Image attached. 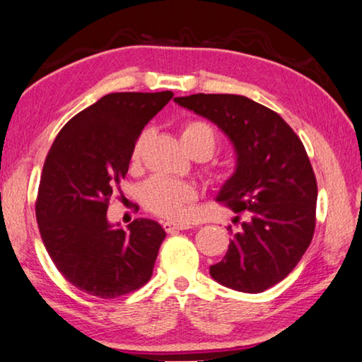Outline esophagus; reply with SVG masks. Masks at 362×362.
<instances>
[{
	"label": "esophagus",
	"instance_id": "esophagus-1",
	"mask_svg": "<svg viewBox=\"0 0 362 362\" xmlns=\"http://www.w3.org/2000/svg\"><path fill=\"white\" fill-rule=\"evenodd\" d=\"M163 229L167 230L168 234L171 233H176V230H182V229H187L189 226L185 223H175V221H163Z\"/></svg>",
	"mask_w": 362,
	"mask_h": 362
}]
</instances>
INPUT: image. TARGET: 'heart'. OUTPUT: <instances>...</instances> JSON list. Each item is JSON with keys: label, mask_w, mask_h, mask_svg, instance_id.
Returning <instances> with one entry per match:
<instances>
[{"label": "heart", "mask_w": 362, "mask_h": 362, "mask_svg": "<svg viewBox=\"0 0 362 362\" xmlns=\"http://www.w3.org/2000/svg\"><path fill=\"white\" fill-rule=\"evenodd\" d=\"M146 139L147 132L144 129L133 144V162H138L141 158ZM181 141L189 153L195 151H205L210 157L215 151L218 139L211 125L202 120H192L182 127ZM195 197H197V191H195L194 186L182 181L168 180V177H153L142 187V199H144L147 209L156 213V215L165 218H181L186 211V205L192 202Z\"/></svg>", "instance_id": "obj_1"}]
</instances>
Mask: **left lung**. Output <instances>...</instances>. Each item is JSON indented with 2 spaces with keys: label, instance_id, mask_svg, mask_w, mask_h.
<instances>
[{
  "label": "left lung",
  "instance_id": "1",
  "mask_svg": "<svg viewBox=\"0 0 362 362\" xmlns=\"http://www.w3.org/2000/svg\"><path fill=\"white\" fill-rule=\"evenodd\" d=\"M175 103L215 123L237 157L216 200L237 213L239 230L210 276L237 292H264L290 274L315 234L317 185L303 142L279 114L239 94Z\"/></svg>",
  "mask_w": 362,
  "mask_h": 362
}]
</instances>
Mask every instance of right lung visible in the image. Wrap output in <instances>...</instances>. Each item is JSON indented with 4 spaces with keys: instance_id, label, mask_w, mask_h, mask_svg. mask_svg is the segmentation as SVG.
I'll list each match as a JSON object with an SVG mask.
<instances>
[{
    "instance_id": "right-lung-1",
    "label": "right lung",
    "mask_w": 362,
    "mask_h": 362,
    "mask_svg": "<svg viewBox=\"0 0 362 362\" xmlns=\"http://www.w3.org/2000/svg\"><path fill=\"white\" fill-rule=\"evenodd\" d=\"M171 98V91L105 94L70 118L47 152L35 206L41 239L59 272L93 297H122L152 276L163 228L147 218L127 230L112 226L107 209L136 138Z\"/></svg>"
}]
</instances>
